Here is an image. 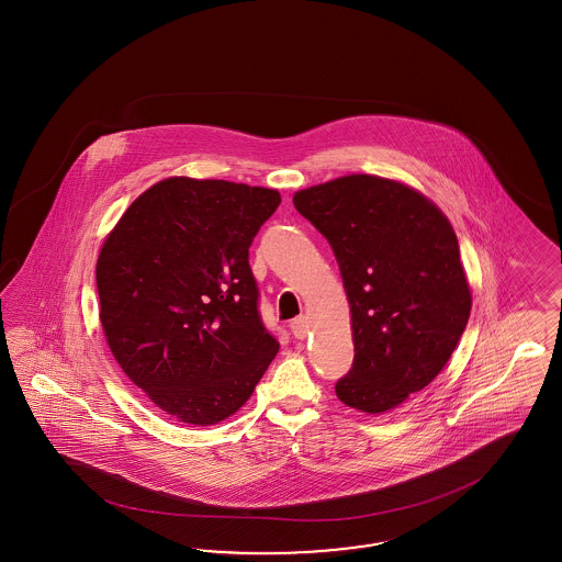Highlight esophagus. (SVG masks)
Instances as JSON below:
<instances>
[{
	"label": "esophagus",
	"instance_id": "esophagus-1",
	"mask_svg": "<svg viewBox=\"0 0 562 562\" xmlns=\"http://www.w3.org/2000/svg\"><path fill=\"white\" fill-rule=\"evenodd\" d=\"M290 331L296 340H305L306 334H308V322L306 317H296L290 322Z\"/></svg>",
	"mask_w": 562,
	"mask_h": 562
}]
</instances>
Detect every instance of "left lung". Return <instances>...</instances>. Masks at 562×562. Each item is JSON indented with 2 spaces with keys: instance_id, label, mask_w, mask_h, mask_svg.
I'll list each match as a JSON object with an SVG mask.
<instances>
[{
  "instance_id": "left-lung-1",
  "label": "left lung",
  "mask_w": 562,
  "mask_h": 562,
  "mask_svg": "<svg viewBox=\"0 0 562 562\" xmlns=\"http://www.w3.org/2000/svg\"><path fill=\"white\" fill-rule=\"evenodd\" d=\"M292 202L331 245L350 303L355 362L336 395L367 414L397 408L441 373L468 325L472 294L451 224L418 191L374 175Z\"/></svg>"
}]
</instances>
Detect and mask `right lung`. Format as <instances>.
<instances>
[{"label":"right lung","mask_w":562,"mask_h":562,"mask_svg":"<svg viewBox=\"0 0 562 562\" xmlns=\"http://www.w3.org/2000/svg\"><path fill=\"white\" fill-rule=\"evenodd\" d=\"M276 189L170 177L125 210L97 261L101 324L123 373L188 425H216L280 344L259 315L249 247Z\"/></svg>","instance_id":"1"}]
</instances>
